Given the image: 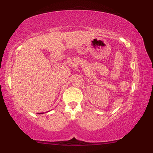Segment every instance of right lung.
Returning a JSON list of instances; mask_svg holds the SVG:
<instances>
[{"label":"right lung","mask_w":153,"mask_h":153,"mask_svg":"<svg viewBox=\"0 0 153 153\" xmlns=\"http://www.w3.org/2000/svg\"><path fill=\"white\" fill-rule=\"evenodd\" d=\"M39 114H42V113H39Z\"/></svg>","instance_id":"right-lung-1"}]
</instances>
